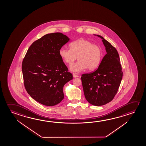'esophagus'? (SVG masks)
Instances as JSON below:
<instances>
[{
	"instance_id": "esophagus-1",
	"label": "esophagus",
	"mask_w": 146,
	"mask_h": 146,
	"mask_svg": "<svg viewBox=\"0 0 146 146\" xmlns=\"http://www.w3.org/2000/svg\"><path fill=\"white\" fill-rule=\"evenodd\" d=\"M73 76L74 77H78L79 76H78V75L76 74V73H73Z\"/></svg>"
}]
</instances>
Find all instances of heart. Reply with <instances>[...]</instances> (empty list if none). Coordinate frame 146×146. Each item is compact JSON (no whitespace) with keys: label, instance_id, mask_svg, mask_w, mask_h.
<instances>
[{"label":"heart","instance_id":"b5f03b06","mask_svg":"<svg viewBox=\"0 0 146 146\" xmlns=\"http://www.w3.org/2000/svg\"><path fill=\"white\" fill-rule=\"evenodd\" d=\"M70 49L62 47L59 50L60 58L67 64L72 65L77 59L79 60L70 67L73 72H80L87 69L93 70L100 64L102 58L101 48L93 42L80 38L70 44Z\"/></svg>","mask_w":146,"mask_h":146}]
</instances>
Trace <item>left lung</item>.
Instances as JSON below:
<instances>
[{
    "label": "left lung",
    "mask_w": 146,
    "mask_h": 146,
    "mask_svg": "<svg viewBox=\"0 0 146 146\" xmlns=\"http://www.w3.org/2000/svg\"><path fill=\"white\" fill-rule=\"evenodd\" d=\"M97 36L102 39L107 53L96 71L82 74L81 78L86 100L92 105L101 106L114 98L123 74L117 49L102 36Z\"/></svg>",
    "instance_id": "left-lung-1"
}]
</instances>
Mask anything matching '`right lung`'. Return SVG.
Wrapping results in <instances>:
<instances>
[{
	"label": "right lung",
	"instance_id": "right-lung-1",
	"mask_svg": "<svg viewBox=\"0 0 146 146\" xmlns=\"http://www.w3.org/2000/svg\"><path fill=\"white\" fill-rule=\"evenodd\" d=\"M70 38L60 33L48 34L29 47L22 64L25 88L32 98L46 106H54L64 98L63 87L73 75L59 54Z\"/></svg>",
	"mask_w": 146,
	"mask_h": 146
}]
</instances>
